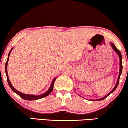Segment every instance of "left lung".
<instances>
[{"instance_id":"left-lung-1","label":"left lung","mask_w":128,"mask_h":128,"mask_svg":"<svg viewBox=\"0 0 128 128\" xmlns=\"http://www.w3.org/2000/svg\"><path fill=\"white\" fill-rule=\"evenodd\" d=\"M111 45H112V48H113L115 52H116L117 53H118V56H119V58H120V70H119V75H118V82H117L116 84V86H115L114 88H113V89H112V90L108 94H106V96H104V98H102L101 99H99V100H104V99H106V98L108 96L110 95V94H112V92H113L115 90L116 88H117V87H118V82H119L120 76V75H121V74H122V68H123V66H122V54H121V52H120V51L118 50V48H117L116 47V46H114V44H112V43H111Z\"/></svg>"}]
</instances>
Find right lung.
Wrapping results in <instances>:
<instances>
[{"instance_id":"right-lung-1","label":"right lung","mask_w":128,"mask_h":128,"mask_svg":"<svg viewBox=\"0 0 128 128\" xmlns=\"http://www.w3.org/2000/svg\"><path fill=\"white\" fill-rule=\"evenodd\" d=\"M13 49V48H12L11 49H10V52H9L8 54V59H7V61L6 62V64H5V72H6V78H7V81H8V83L9 86H10V88L14 92H16V94H18V95H19L20 96L21 98H22V99H24V100H40V99H41L42 98H44L46 96H47L48 94H50V93L52 92V89H53V85H54V82L55 80H56V78L54 79L53 80V81H52V85H51L50 88L48 90V91H46V93H44V94H40V95H38V96H35V95H32V94H22V92H20L19 91L16 90L15 88L14 87L12 86L11 83H10V79H9V77H8V71H7V65H8V60H9V58H10V52H11L12 50Z\"/></svg>"}]
</instances>
